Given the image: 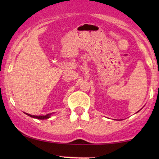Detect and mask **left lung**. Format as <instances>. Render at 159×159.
I'll return each mask as SVG.
<instances>
[{
  "mask_svg": "<svg viewBox=\"0 0 159 159\" xmlns=\"http://www.w3.org/2000/svg\"><path fill=\"white\" fill-rule=\"evenodd\" d=\"M141 109H140V110H141ZM140 110H139V111H138V112H139V111H140ZM138 112H137V113H138Z\"/></svg>",
  "mask_w": 159,
  "mask_h": 159,
  "instance_id": "left-lung-1",
  "label": "left lung"
}]
</instances>
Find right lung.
I'll list each match as a JSON object with an SVG mask.
<instances>
[{
	"label": "right lung",
	"instance_id": "1",
	"mask_svg": "<svg viewBox=\"0 0 159 159\" xmlns=\"http://www.w3.org/2000/svg\"><path fill=\"white\" fill-rule=\"evenodd\" d=\"M25 114L26 115H28L29 116L31 117V118H37V119H40V120H44V119H47V118H50V116H52V114H53V113H52V114H48L45 115V116H34V115H31L29 114H26V113H25Z\"/></svg>",
	"mask_w": 159,
	"mask_h": 159
}]
</instances>
